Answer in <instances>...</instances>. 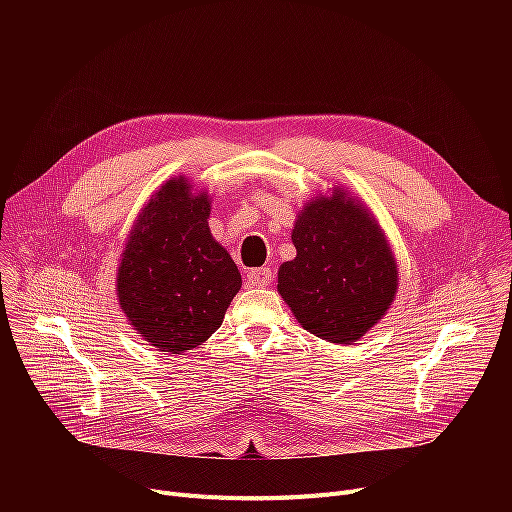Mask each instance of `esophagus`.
I'll use <instances>...</instances> for the list:
<instances>
[{
  "label": "esophagus",
  "mask_w": 512,
  "mask_h": 512,
  "mask_svg": "<svg viewBox=\"0 0 512 512\" xmlns=\"http://www.w3.org/2000/svg\"><path fill=\"white\" fill-rule=\"evenodd\" d=\"M272 280H274V272L270 267H259V270H251L247 274V282L251 286H267Z\"/></svg>",
  "instance_id": "esophagus-1"
}]
</instances>
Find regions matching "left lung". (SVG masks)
Returning a JSON list of instances; mask_svg holds the SVG:
<instances>
[{"label": "left lung", "instance_id": "obj_1", "mask_svg": "<svg viewBox=\"0 0 512 512\" xmlns=\"http://www.w3.org/2000/svg\"><path fill=\"white\" fill-rule=\"evenodd\" d=\"M292 245L297 257L280 265L278 292L307 332L351 344L386 315L396 261L369 209L346 191L305 203Z\"/></svg>", "mask_w": 512, "mask_h": 512}]
</instances>
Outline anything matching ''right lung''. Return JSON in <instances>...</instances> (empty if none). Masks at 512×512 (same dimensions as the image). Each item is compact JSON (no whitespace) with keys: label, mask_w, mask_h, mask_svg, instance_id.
<instances>
[{"label":"right lung","mask_w":512,"mask_h":512,"mask_svg":"<svg viewBox=\"0 0 512 512\" xmlns=\"http://www.w3.org/2000/svg\"><path fill=\"white\" fill-rule=\"evenodd\" d=\"M209 195L184 176L161 184L134 222L118 267V301L155 351L182 355L222 326L242 280L211 236Z\"/></svg>","instance_id":"obj_1"}]
</instances>
